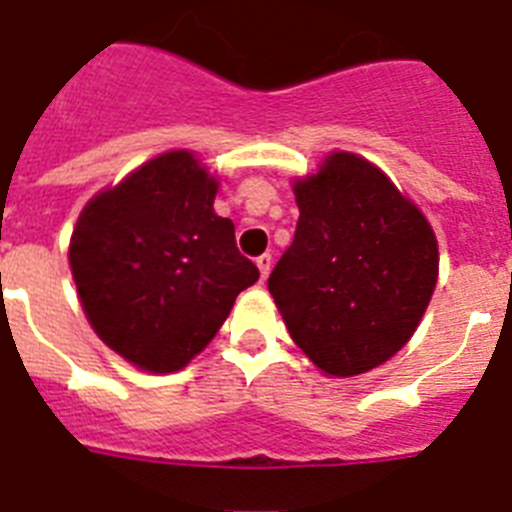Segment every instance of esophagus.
Instances as JSON below:
<instances>
[{
	"label": "esophagus",
	"instance_id": "1",
	"mask_svg": "<svg viewBox=\"0 0 512 512\" xmlns=\"http://www.w3.org/2000/svg\"><path fill=\"white\" fill-rule=\"evenodd\" d=\"M256 266H259L261 279L269 277V271H271V256H269V253H261L259 259H256Z\"/></svg>",
	"mask_w": 512,
	"mask_h": 512
}]
</instances>
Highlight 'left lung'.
I'll list each match as a JSON object with an SVG mask.
<instances>
[{
	"label": "left lung",
	"instance_id": "obj_1",
	"mask_svg": "<svg viewBox=\"0 0 512 512\" xmlns=\"http://www.w3.org/2000/svg\"><path fill=\"white\" fill-rule=\"evenodd\" d=\"M295 241L269 274L289 336L312 364L354 377L395 356L418 328L438 279L423 212L354 153H330L295 184Z\"/></svg>",
	"mask_w": 512,
	"mask_h": 512
}]
</instances>
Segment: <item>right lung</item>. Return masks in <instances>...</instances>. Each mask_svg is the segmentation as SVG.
I'll return each instance as SVG.
<instances>
[{
    "instance_id": "1",
    "label": "right lung",
    "mask_w": 512,
    "mask_h": 512,
    "mask_svg": "<svg viewBox=\"0 0 512 512\" xmlns=\"http://www.w3.org/2000/svg\"><path fill=\"white\" fill-rule=\"evenodd\" d=\"M217 182L189 151L153 158L97 194L76 220L69 261L89 323L146 372H176L215 338L259 279L215 215Z\"/></svg>"
}]
</instances>
